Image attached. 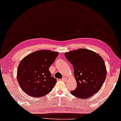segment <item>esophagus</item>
Listing matches in <instances>:
<instances>
[{
	"mask_svg": "<svg viewBox=\"0 0 121 121\" xmlns=\"http://www.w3.org/2000/svg\"><path fill=\"white\" fill-rule=\"evenodd\" d=\"M62 81H63V82H67V78H65V77H63V78L62 79Z\"/></svg>",
	"mask_w": 121,
	"mask_h": 121,
	"instance_id": "34e87169",
	"label": "esophagus"
}]
</instances>
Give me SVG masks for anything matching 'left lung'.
<instances>
[{"label": "left lung", "mask_w": 121, "mask_h": 121, "mask_svg": "<svg viewBox=\"0 0 121 121\" xmlns=\"http://www.w3.org/2000/svg\"><path fill=\"white\" fill-rule=\"evenodd\" d=\"M65 56L74 68L77 87L71 94L88 98L101 89L106 77V68L102 58L91 50L80 48L66 52Z\"/></svg>", "instance_id": "obj_1"}]
</instances>
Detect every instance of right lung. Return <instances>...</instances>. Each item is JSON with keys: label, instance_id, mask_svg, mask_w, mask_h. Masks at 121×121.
<instances>
[{"label": "right lung", "instance_id": "add662e5", "mask_svg": "<svg viewBox=\"0 0 121 121\" xmlns=\"http://www.w3.org/2000/svg\"><path fill=\"white\" fill-rule=\"evenodd\" d=\"M58 52L42 50L25 56L18 66L17 79L25 93L31 97H40L49 93L56 79L51 77L49 67Z\"/></svg>", "mask_w": 121, "mask_h": 121}]
</instances>
